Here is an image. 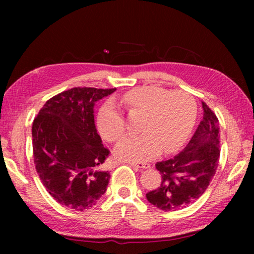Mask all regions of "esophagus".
<instances>
[{
  "label": "esophagus",
  "instance_id": "1",
  "mask_svg": "<svg viewBox=\"0 0 254 254\" xmlns=\"http://www.w3.org/2000/svg\"><path fill=\"white\" fill-rule=\"evenodd\" d=\"M127 163H130L132 167H135V168H141V169L150 168L149 163H143V162H127Z\"/></svg>",
  "mask_w": 254,
  "mask_h": 254
}]
</instances>
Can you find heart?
<instances>
[{
	"label": "heart",
	"mask_w": 254,
	"mask_h": 254,
	"mask_svg": "<svg viewBox=\"0 0 254 254\" xmlns=\"http://www.w3.org/2000/svg\"><path fill=\"white\" fill-rule=\"evenodd\" d=\"M121 103L130 113H143L140 135H127L115 147L121 160L142 162L163 151L174 152L184 144L194 127L197 106L185 92H171L158 86L137 87L123 94ZM96 127L103 139L115 142L126 131V120L113 101L101 106Z\"/></svg>",
	"instance_id": "heart-1"
}]
</instances>
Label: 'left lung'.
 <instances>
[{
	"label": "left lung",
	"instance_id": "obj_1",
	"mask_svg": "<svg viewBox=\"0 0 254 254\" xmlns=\"http://www.w3.org/2000/svg\"><path fill=\"white\" fill-rule=\"evenodd\" d=\"M203 120L182 152L156 163L161 184L149 191L147 199L165 212L187 207L204 194L220 160L218 119L205 102Z\"/></svg>",
	"mask_w": 254,
	"mask_h": 254
}]
</instances>
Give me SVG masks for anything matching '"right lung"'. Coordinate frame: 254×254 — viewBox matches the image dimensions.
<instances>
[{"label":"right lung","mask_w":254,"mask_h":254,"mask_svg":"<svg viewBox=\"0 0 254 254\" xmlns=\"http://www.w3.org/2000/svg\"><path fill=\"white\" fill-rule=\"evenodd\" d=\"M117 88L74 87L46 102L32 124L34 165L47 191L76 210L93 207L111 175L97 170L110 151L94 122V105Z\"/></svg>","instance_id":"1"}]
</instances>
